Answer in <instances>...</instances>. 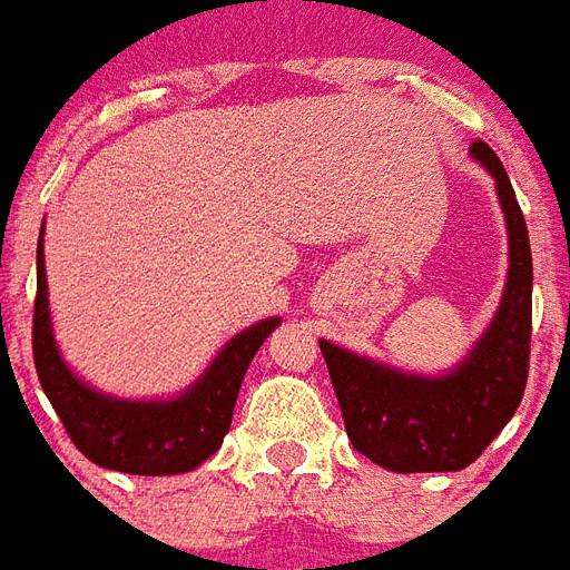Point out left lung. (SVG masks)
Listing matches in <instances>:
<instances>
[{
  "mask_svg": "<svg viewBox=\"0 0 570 570\" xmlns=\"http://www.w3.org/2000/svg\"><path fill=\"white\" fill-rule=\"evenodd\" d=\"M471 156L495 178L510 235L508 286L487 335L446 377H416L320 341L344 429L371 462L414 471H462L517 414L532 350V247L520 202L495 150L474 141Z\"/></svg>",
  "mask_w": 570,
  "mask_h": 570,
  "instance_id": "1",
  "label": "left lung"
}]
</instances>
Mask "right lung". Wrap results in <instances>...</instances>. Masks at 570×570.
<instances>
[{"mask_svg":"<svg viewBox=\"0 0 570 570\" xmlns=\"http://www.w3.org/2000/svg\"><path fill=\"white\" fill-rule=\"evenodd\" d=\"M45 235V229H41ZM38 289L32 311V360L38 383L66 425L71 444L96 465L126 474H184L214 456L229 432L244 371L281 320H263L220 350L199 383L171 402H120L83 386L60 360L48 314L45 247L38 238Z\"/></svg>","mask_w":570,"mask_h":570,"instance_id":"1","label":"right lung"}]
</instances>
